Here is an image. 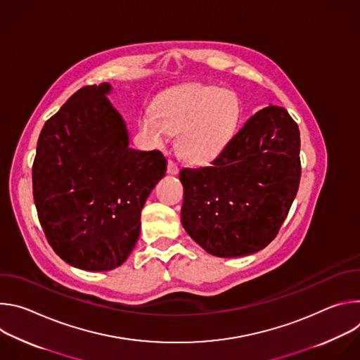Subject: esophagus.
I'll use <instances>...</instances> for the list:
<instances>
[{"label": "esophagus", "instance_id": "1", "mask_svg": "<svg viewBox=\"0 0 360 360\" xmlns=\"http://www.w3.org/2000/svg\"><path fill=\"white\" fill-rule=\"evenodd\" d=\"M167 171H168V174H171V175H176L178 172H179V168H178V165L174 162V161H168V167H167Z\"/></svg>", "mask_w": 360, "mask_h": 360}]
</instances>
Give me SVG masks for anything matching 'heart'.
<instances>
[{
	"mask_svg": "<svg viewBox=\"0 0 360 360\" xmlns=\"http://www.w3.org/2000/svg\"><path fill=\"white\" fill-rule=\"evenodd\" d=\"M239 102L225 89L203 84H186L162 92L153 110L139 118L148 142L162 148L176 134L179 155L192 164L217 158L233 136L239 121Z\"/></svg>",
	"mask_w": 360,
	"mask_h": 360,
	"instance_id": "obj_1",
	"label": "heart"
}]
</instances>
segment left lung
<instances>
[{
    "label": "left lung",
    "mask_w": 360,
    "mask_h": 360,
    "mask_svg": "<svg viewBox=\"0 0 360 360\" xmlns=\"http://www.w3.org/2000/svg\"><path fill=\"white\" fill-rule=\"evenodd\" d=\"M300 136L282 107L252 115L210 167L185 168L182 226L208 253L259 252L282 226L300 179Z\"/></svg>",
    "instance_id": "1"
}]
</instances>
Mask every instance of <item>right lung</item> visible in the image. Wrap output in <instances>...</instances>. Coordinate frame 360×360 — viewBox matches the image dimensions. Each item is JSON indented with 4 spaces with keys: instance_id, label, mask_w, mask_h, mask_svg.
I'll use <instances>...</instances> for the list:
<instances>
[{
    "instance_id": "1",
    "label": "right lung",
    "mask_w": 360,
    "mask_h": 360,
    "mask_svg": "<svg viewBox=\"0 0 360 360\" xmlns=\"http://www.w3.org/2000/svg\"><path fill=\"white\" fill-rule=\"evenodd\" d=\"M108 82L84 86L38 138L32 189L45 236L63 261L89 272L121 266L141 232V211L167 172L160 150L129 146Z\"/></svg>"
}]
</instances>
